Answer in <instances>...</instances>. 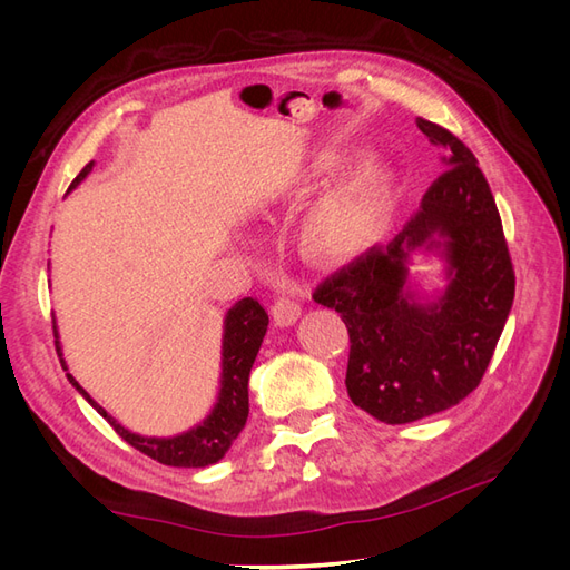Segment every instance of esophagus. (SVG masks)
<instances>
[{
	"label": "esophagus",
	"mask_w": 570,
	"mask_h": 570,
	"mask_svg": "<svg viewBox=\"0 0 570 570\" xmlns=\"http://www.w3.org/2000/svg\"><path fill=\"white\" fill-rule=\"evenodd\" d=\"M271 314H273L275 325L285 327V325H292L302 316V304L295 297L283 295V297L275 299V304L271 306Z\"/></svg>",
	"instance_id": "1"
}]
</instances>
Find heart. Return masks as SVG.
<instances>
[{
  "instance_id": "b5f03b06",
  "label": "heart",
  "mask_w": 570,
  "mask_h": 570,
  "mask_svg": "<svg viewBox=\"0 0 570 570\" xmlns=\"http://www.w3.org/2000/svg\"><path fill=\"white\" fill-rule=\"evenodd\" d=\"M344 168L337 157H321L308 168L302 193L335 180ZM392 185L383 168L368 166L358 170L333 195H327L316 209L308 214L304 226L306 247L325 262H344L364 252L375 243L387 216Z\"/></svg>"
}]
</instances>
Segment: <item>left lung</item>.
<instances>
[{"label": "left lung", "mask_w": 570, "mask_h": 570, "mask_svg": "<svg viewBox=\"0 0 570 570\" xmlns=\"http://www.w3.org/2000/svg\"><path fill=\"white\" fill-rule=\"evenodd\" d=\"M446 149L444 174L392 243L373 245L314 289L350 333L344 385L373 419L400 425L459 404L482 381L509 318L515 275L492 189L454 132L416 118ZM440 248L448 286L421 305L407 289V256Z\"/></svg>", "instance_id": "1"}]
</instances>
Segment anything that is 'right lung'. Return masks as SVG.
<instances>
[{"label":"right lung","instance_id":"add662e5","mask_svg":"<svg viewBox=\"0 0 570 570\" xmlns=\"http://www.w3.org/2000/svg\"><path fill=\"white\" fill-rule=\"evenodd\" d=\"M95 161L85 166L71 187H76L85 176L90 174ZM268 327L266 308L252 297L239 299L226 316V331H223V373H220V392L214 411L206 416V421L193 430H187L176 438H142L126 430L116 423L109 413L101 409L92 396L85 392L71 373L68 381L88 400L101 416L109 421L116 433L124 438L137 452L147 454L149 459L159 461L164 465H178V469H204V465L216 463L226 456L235 438L243 433V428L249 416V371L254 366V358L262 347L264 335ZM55 337L57 325H55ZM57 352L61 356V347L57 340ZM61 366L66 368V361L61 358Z\"/></svg>","mask_w":570,"mask_h":570}]
</instances>
